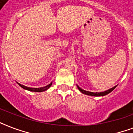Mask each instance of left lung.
Returning a JSON list of instances; mask_svg holds the SVG:
<instances>
[{
	"label": "left lung",
	"mask_w": 133,
	"mask_h": 133,
	"mask_svg": "<svg viewBox=\"0 0 133 133\" xmlns=\"http://www.w3.org/2000/svg\"><path fill=\"white\" fill-rule=\"evenodd\" d=\"M77 88L79 90V91L81 92V93H83L84 95H90V96H94V97H103V96H105V95H108V94H109L110 92H111L115 88L116 86L115 87L109 89V90H108L106 91H104V92H89V91H86V90H83L82 88L79 87V85H77Z\"/></svg>",
	"instance_id": "obj_1"
}]
</instances>
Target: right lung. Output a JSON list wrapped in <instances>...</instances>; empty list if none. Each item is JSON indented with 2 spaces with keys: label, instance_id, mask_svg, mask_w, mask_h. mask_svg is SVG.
<instances>
[{
  "label": "right lung",
  "instance_id": "right-lung-1",
  "mask_svg": "<svg viewBox=\"0 0 133 133\" xmlns=\"http://www.w3.org/2000/svg\"><path fill=\"white\" fill-rule=\"evenodd\" d=\"M17 83L18 85L22 88L25 89V90H27L31 91V92H44V91L47 90L49 88H50V86L52 85V82L50 83V84H48V85H46V86H44V87H41V88H30L28 87V86H25V85H23L21 84V83Z\"/></svg>",
  "mask_w": 133,
  "mask_h": 133
}]
</instances>
